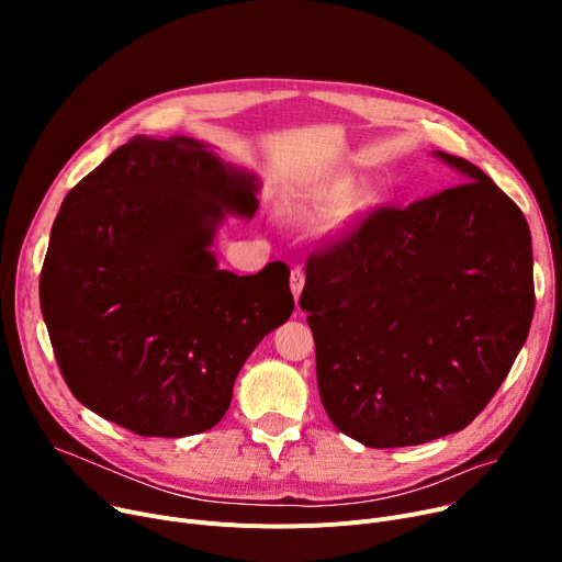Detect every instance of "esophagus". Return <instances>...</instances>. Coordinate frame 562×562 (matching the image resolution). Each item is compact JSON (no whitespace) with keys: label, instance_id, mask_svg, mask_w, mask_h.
<instances>
[{"label":"esophagus","instance_id":"34e87169","mask_svg":"<svg viewBox=\"0 0 562 562\" xmlns=\"http://www.w3.org/2000/svg\"><path fill=\"white\" fill-rule=\"evenodd\" d=\"M289 284H291L293 299H296V303H299L301 293H303V286H305V271L301 269V266H293V269H291V280H289ZM299 310H301V307H299Z\"/></svg>","mask_w":562,"mask_h":562}]
</instances>
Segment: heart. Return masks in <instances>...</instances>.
Listing matches in <instances>:
<instances>
[{
	"label": "heart",
	"instance_id": "obj_1",
	"mask_svg": "<svg viewBox=\"0 0 562 562\" xmlns=\"http://www.w3.org/2000/svg\"><path fill=\"white\" fill-rule=\"evenodd\" d=\"M341 200H344V193L337 187H333L328 191L310 198L307 202L299 204L296 210H293V214H296V218H301L305 223L328 221L341 212Z\"/></svg>",
	"mask_w": 562,
	"mask_h": 562
}]
</instances>
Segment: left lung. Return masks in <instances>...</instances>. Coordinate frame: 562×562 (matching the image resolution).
<instances>
[{
    "label": "left lung",
    "instance_id": "1",
    "mask_svg": "<svg viewBox=\"0 0 562 562\" xmlns=\"http://www.w3.org/2000/svg\"><path fill=\"white\" fill-rule=\"evenodd\" d=\"M432 155L462 184L382 206L305 266L321 403L371 449L417 447L474 422L533 318L519 206L479 166Z\"/></svg>",
    "mask_w": 562,
    "mask_h": 562
}]
</instances>
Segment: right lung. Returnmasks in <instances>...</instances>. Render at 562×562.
Instances as JSON below:
<instances>
[{
	"instance_id": "right-lung-1",
	"label": "right lung",
	"mask_w": 562,
	"mask_h": 562,
	"mask_svg": "<svg viewBox=\"0 0 562 562\" xmlns=\"http://www.w3.org/2000/svg\"><path fill=\"white\" fill-rule=\"evenodd\" d=\"M257 175L189 136H134L66 195L41 273L79 403L143 437L214 428L257 344L291 316L289 269H218L216 232L257 212Z\"/></svg>"
}]
</instances>
